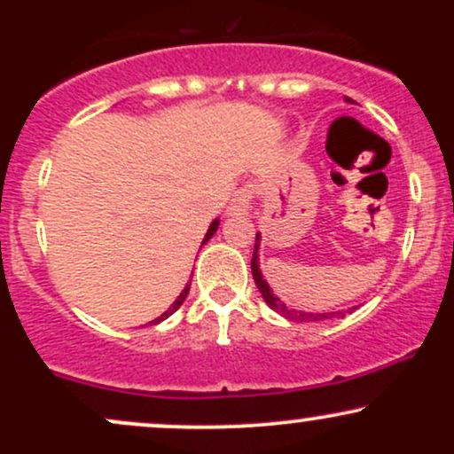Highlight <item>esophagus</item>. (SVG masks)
<instances>
[{
    "label": "esophagus",
    "mask_w": 454,
    "mask_h": 454,
    "mask_svg": "<svg viewBox=\"0 0 454 454\" xmlns=\"http://www.w3.org/2000/svg\"><path fill=\"white\" fill-rule=\"evenodd\" d=\"M254 194H256V192H254V185H243V187H239V190L234 192V196H232L231 211H234V213H247V211H252L254 198H256Z\"/></svg>",
    "instance_id": "1"
}]
</instances>
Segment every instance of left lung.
I'll list each match as a JSON object with an SVG mask.
<instances>
[{
  "instance_id": "1",
  "label": "left lung",
  "mask_w": 454,
  "mask_h": 454,
  "mask_svg": "<svg viewBox=\"0 0 454 454\" xmlns=\"http://www.w3.org/2000/svg\"><path fill=\"white\" fill-rule=\"evenodd\" d=\"M258 247H260V234H256V243H254V256H252V275H254V281H256L260 294H262L264 303H267L270 309H275L278 314H281L284 317H288V320L293 322H317V320H325V317H333V316H340L343 311H333V314H305V311H294L290 309V307H286L281 301L270 293L269 284L264 281L262 273H260V264H258Z\"/></svg>"
}]
</instances>
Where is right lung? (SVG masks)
I'll return each mask as SVG.
<instances>
[{
    "label": "right lung",
    "instance_id": "1",
    "mask_svg": "<svg viewBox=\"0 0 454 454\" xmlns=\"http://www.w3.org/2000/svg\"><path fill=\"white\" fill-rule=\"evenodd\" d=\"M217 223H220V222H213V223H211V226H209V231H207V234H205V241H202V243H207V241H209V239L213 237V234H215V231H217ZM187 293H190V284L185 286V288H184V293L179 294V299H176L175 303L170 305V309H168V311H164V314H161V316L158 317V320H153L155 325H158V322H161V320H166V317H168L170 314H175V311L179 309V307H181V303H184V301H185ZM153 322H151V325H153Z\"/></svg>",
    "mask_w": 454,
    "mask_h": 454
}]
</instances>
